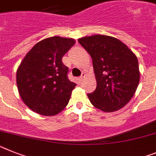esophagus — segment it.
Listing matches in <instances>:
<instances>
[{
  "label": "esophagus",
  "instance_id": "34e87169",
  "mask_svg": "<svg viewBox=\"0 0 156 156\" xmlns=\"http://www.w3.org/2000/svg\"><path fill=\"white\" fill-rule=\"evenodd\" d=\"M84 76H85V74L84 73H82V75L80 76V78H79V80H80V81H82L83 80V78H84Z\"/></svg>",
  "mask_w": 156,
  "mask_h": 156
}]
</instances>
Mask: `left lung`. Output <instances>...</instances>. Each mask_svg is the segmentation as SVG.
Wrapping results in <instances>:
<instances>
[{"label": "left lung", "instance_id": "1", "mask_svg": "<svg viewBox=\"0 0 156 156\" xmlns=\"http://www.w3.org/2000/svg\"><path fill=\"white\" fill-rule=\"evenodd\" d=\"M78 42L92 58L96 89L87 94L91 104L104 112L122 109L133 98L140 82L138 60L126 44L95 34Z\"/></svg>", "mask_w": 156, "mask_h": 156}]
</instances>
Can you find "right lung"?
<instances>
[{"label":"right lung","mask_w":156,"mask_h":156,"mask_svg":"<svg viewBox=\"0 0 156 156\" xmlns=\"http://www.w3.org/2000/svg\"><path fill=\"white\" fill-rule=\"evenodd\" d=\"M75 44L73 38L54 36L35 44L16 72L23 102L34 112L54 116L66 107L76 83L68 79L62 58Z\"/></svg>","instance_id":"1"}]
</instances>
